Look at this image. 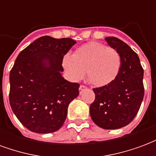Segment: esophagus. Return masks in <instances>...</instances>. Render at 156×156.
<instances>
[{
	"label": "esophagus",
	"instance_id": "obj_1",
	"mask_svg": "<svg viewBox=\"0 0 156 156\" xmlns=\"http://www.w3.org/2000/svg\"><path fill=\"white\" fill-rule=\"evenodd\" d=\"M87 88V87H86L85 85H80V87H79V90H80V91H82L83 89H84V88Z\"/></svg>",
	"mask_w": 156,
	"mask_h": 156
}]
</instances>
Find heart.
Returning a JSON list of instances; mask_svg holds the SVG:
<instances>
[{"mask_svg": "<svg viewBox=\"0 0 156 156\" xmlns=\"http://www.w3.org/2000/svg\"><path fill=\"white\" fill-rule=\"evenodd\" d=\"M120 56L116 49L98 41H89L78 48L73 54H66L62 66L68 78L78 82L86 74L88 81L97 87L109 84L120 69Z\"/></svg>", "mask_w": 156, "mask_h": 156, "instance_id": "heart-1", "label": "heart"}]
</instances>
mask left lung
Wrapping results in <instances>:
<instances>
[{
  "instance_id": "left-lung-1",
  "label": "left lung",
  "mask_w": 156,
  "mask_h": 156,
  "mask_svg": "<svg viewBox=\"0 0 156 156\" xmlns=\"http://www.w3.org/2000/svg\"><path fill=\"white\" fill-rule=\"evenodd\" d=\"M105 40L120 56V69L109 84L93 88L95 99L90 105V116L98 127L116 129L129 124L140 108L144 94V69L129 45L115 37Z\"/></svg>"
}]
</instances>
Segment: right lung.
<instances>
[{
    "mask_svg": "<svg viewBox=\"0 0 156 156\" xmlns=\"http://www.w3.org/2000/svg\"><path fill=\"white\" fill-rule=\"evenodd\" d=\"M76 43L71 38L43 36L23 49L10 72L9 101L29 130L48 134L64 123L68 105L79 94V84L62 77V59Z\"/></svg>",
    "mask_w": 156,
    "mask_h": 156,
    "instance_id": "add662e5",
    "label": "right lung"
}]
</instances>
